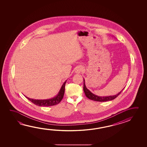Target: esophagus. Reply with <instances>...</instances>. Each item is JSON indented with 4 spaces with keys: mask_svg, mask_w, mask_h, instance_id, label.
<instances>
[{
    "mask_svg": "<svg viewBox=\"0 0 147 147\" xmlns=\"http://www.w3.org/2000/svg\"><path fill=\"white\" fill-rule=\"evenodd\" d=\"M82 70H83V68L82 67H78L76 68V69L75 70V72L77 74H79L82 72Z\"/></svg>",
    "mask_w": 147,
    "mask_h": 147,
    "instance_id": "1",
    "label": "esophagus"
}]
</instances>
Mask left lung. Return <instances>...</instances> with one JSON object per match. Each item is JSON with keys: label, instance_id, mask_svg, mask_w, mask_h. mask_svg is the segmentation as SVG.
<instances>
[{"label": "left lung", "instance_id": "1", "mask_svg": "<svg viewBox=\"0 0 147 147\" xmlns=\"http://www.w3.org/2000/svg\"><path fill=\"white\" fill-rule=\"evenodd\" d=\"M83 89H84V91L85 92V95L88 98H89L91 100L98 101V102H106V101H108V100H113L115 98H117L121 93L122 91L123 90H121L120 92H119L116 95H110V96H100L94 94L93 93L88 89L85 85V80H84V88Z\"/></svg>", "mask_w": 147, "mask_h": 147}]
</instances>
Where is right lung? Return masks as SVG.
Instances as JSON below:
<instances>
[{
	"instance_id": "obj_1",
	"label": "right lung",
	"mask_w": 147,
	"mask_h": 147,
	"mask_svg": "<svg viewBox=\"0 0 147 147\" xmlns=\"http://www.w3.org/2000/svg\"><path fill=\"white\" fill-rule=\"evenodd\" d=\"M66 82H67V80L63 84L62 87L61 88L58 94L56 96H55L51 99L35 100V99L30 98L27 96H26V98H28L29 100H30L32 103H34L36 105L39 106H50L57 105L58 103L60 102V101L62 100V98H63V95L65 93V85Z\"/></svg>"
}]
</instances>
